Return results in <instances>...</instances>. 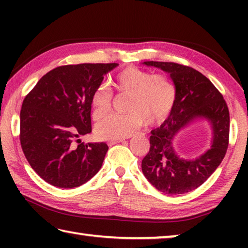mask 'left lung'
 Here are the masks:
<instances>
[{"label":"left lung","mask_w":248,"mask_h":248,"mask_svg":"<svg viewBox=\"0 0 248 248\" xmlns=\"http://www.w3.org/2000/svg\"><path fill=\"white\" fill-rule=\"evenodd\" d=\"M104 63L62 65L41 78L20 109V145L32 170L59 188H74L94 177L108 145L82 137L92 132L91 109Z\"/></svg>","instance_id":"left-lung-1"}]
</instances>
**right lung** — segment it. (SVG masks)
<instances>
[{"mask_svg": "<svg viewBox=\"0 0 248 248\" xmlns=\"http://www.w3.org/2000/svg\"><path fill=\"white\" fill-rule=\"evenodd\" d=\"M143 64L170 74L175 85V100L167 119L151 132L150 151L142 159V171L159 191L170 195L189 192L201 186L225 156L230 132L228 105L210 79L195 69L174 62L146 61ZM197 115L212 121V146L195 160L179 158L173 151L172 138Z\"/></svg>", "mask_w": 248, "mask_h": 248, "instance_id": "add662e5", "label": "right lung"}]
</instances>
